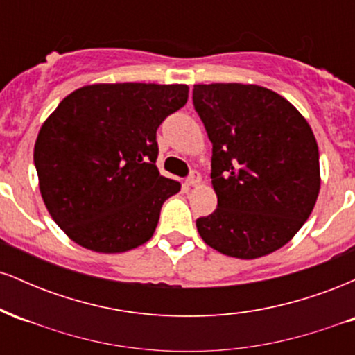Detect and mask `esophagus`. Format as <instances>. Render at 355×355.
I'll list each match as a JSON object with an SVG mask.
<instances>
[{
  "label": "esophagus",
  "instance_id": "34e87169",
  "mask_svg": "<svg viewBox=\"0 0 355 355\" xmlns=\"http://www.w3.org/2000/svg\"><path fill=\"white\" fill-rule=\"evenodd\" d=\"M200 182H202L200 173L195 172V170L189 175V177H187V180H185V183H187V185H189V187H197Z\"/></svg>",
  "mask_w": 355,
  "mask_h": 355
}]
</instances>
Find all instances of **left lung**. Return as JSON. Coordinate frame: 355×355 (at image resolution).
I'll list each match as a JSON object with an SVG mask.
<instances>
[{
    "instance_id": "obj_1",
    "label": "left lung",
    "mask_w": 355,
    "mask_h": 355,
    "mask_svg": "<svg viewBox=\"0 0 355 355\" xmlns=\"http://www.w3.org/2000/svg\"><path fill=\"white\" fill-rule=\"evenodd\" d=\"M193 107L211 141L217 209L197 218L207 245L235 259L284 247L320 190L319 146L307 120L279 93L242 83L195 85Z\"/></svg>"
}]
</instances>
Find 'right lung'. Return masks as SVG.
I'll list each match as a JSON object with an SVG mask.
<instances>
[{
  "instance_id": "obj_1",
  "label": "right lung",
  "mask_w": 355,
  "mask_h": 355,
  "mask_svg": "<svg viewBox=\"0 0 355 355\" xmlns=\"http://www.w3.org/2000/svg\"><path fill=\"white\" fill-rule=\"evenodd\" d=\"M189 100L187 85L98 83L61 100L35 144L40 191L73 242L120 254L144 245L180 183L162 177L157 130Z\"/></svg>"
}]
</instances>
